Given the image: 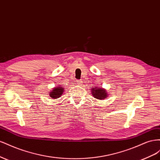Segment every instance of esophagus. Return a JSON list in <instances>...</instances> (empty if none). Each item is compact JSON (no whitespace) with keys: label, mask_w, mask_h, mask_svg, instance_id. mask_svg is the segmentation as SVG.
Listing matches in <instances>:
<instances>
[{"label":"esophagus","mask_w":160,"mask_h":160,"mask_svg":"<svg viewBox=\"0 0 160 160\" xmlns=\"http://www.w3.org/2000/svg\"><path fill=\"white\" fill-rule=\"evenodd\" d=\"M82 82H83V81L82 80H78V81H77V83L78 85H81Z\"/></svg>","instance_id":"esophagus-1"}]
</instances>
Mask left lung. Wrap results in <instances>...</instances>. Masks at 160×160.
<instances>
[{"instance_id": "8db88e82", "label": "left lung", "mask_w": 160, "mask_h": 160, "mask_svg": "<svg viewBox=\"0 0 160 160\" xmlns=\"http://www.w3.org/2000/svg\"><path fill=\"white\" fill-rule=\"evenodd\" d=\"M91 91L93 92L92 94H93V97L96 99H103L106 98V97L108 96V92L102 88H97L96 87H94V89H92Z\"/></svg>"}]
</instances>
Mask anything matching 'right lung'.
I'll list each match as a JSON object with an SVG mask.
<instances>
[{
	"instance_id": "1",
	"label": "right lung",
	"mask_w": 160,
	"mask_h": 160,
	"mask_svg": "<svg viewBox=\"0 0 160 160\" xmlns=\"http://www.w3.org/2000/svg\"><path fill=\"white\" fill-rule=\"evenodd\" d=\"M63 90H64L63 88H61V86L58 87V88H56L55 89H53L52 91L51 92H50V93H49L51 98L54 99L59 98L61 96L62 93H63Z\"/></svg>"
}]
</instances>
